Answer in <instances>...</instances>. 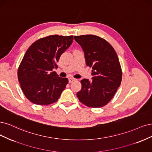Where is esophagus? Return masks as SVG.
Listing matches in <instances>:
<instances>
[{
    "mask_svg": "<svg viewBox=\"0 0 152 152\" xmlns=\"http://www.w3.org/2000/svg\"><path fill=\"white\" fill-rule=\"evenodd\" d=\"M74 81H75V78H72V77L69 78V83H72Z\"/></svg>",
    "mask_w": 152,
    "mask_h": 152,
    "instance_id": "1",
    "label": "esophagus"
}]
</instances>
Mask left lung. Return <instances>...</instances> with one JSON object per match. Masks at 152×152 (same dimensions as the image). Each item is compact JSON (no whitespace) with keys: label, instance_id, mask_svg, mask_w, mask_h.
<instances>
[{"label":"left lung","instance_id":"8db88e82","mask_svg":"<svg viewBox=\"0 0 152 152\" xmlns=\"http://www.w3.org/2000/svg\"><path fill=\"white\" fill-rule=\"evenodd\" d=\"M85 53L86 64L92 68V80H81V90L77 93L80 102L93 108L107 105L113 98L122 81L119 58L110 44L94 35L75 36Z\"/></svg>","mask_w":152,"mask_h":152}]
</instances>
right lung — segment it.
<instances>
[{"instance_id": "obj_1", "label": "right lung", "mask_w": 152, "mask_h": 152, "mask_svg": "<svg viewBox=\"0 0 152 152\" xmlns=\"http://www.w3.org/2000/svg\"><path fill=\"white\" fill-rule=\"evenodd\" d=\"M73 36L50 35L38 39L28 48L18 70L24 95L32 103L48 105L57 102L68 83L53 69L62 53L70 47Z\"/></svg>"}]
</instances>
